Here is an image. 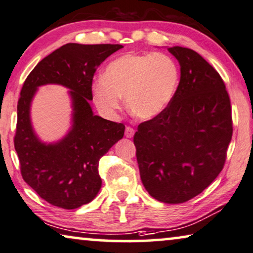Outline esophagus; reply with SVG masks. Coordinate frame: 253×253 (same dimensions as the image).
Segmentation results:
<instances>
[{"label": "esophagus", "mask_w": 253, "mask_h": 253, "mask_svg": "<svg viewBox=\"0 0 253 253\" xmlns=\"http://www.w3.org/2000/svg\"><path fill=\"white\" fill-rule=\"evenodd\" d=\"M134 133H135V130L133 129V128L129 127V126L126 127V129H125V136L126 137L131 138V137L134 136Z\"/></svg>", "instance_id": "34e87169"}]
</instances>
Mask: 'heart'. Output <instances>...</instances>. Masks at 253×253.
<instances>
[{"label":"heart","instance_id":"heart-1","mask_svg":"<svg viewBox=\"0 0 253 253\" xmlns=\"http://www.w3.org/2000/svg\"><path fill=\"white\" fill-rule=\"evenodd\" d=\"M180 72L165 52H128L106 65L103 78L92 84L95 105L115 119L125 98L127 108L140 119H152L165 111L179 86Z\"/></svg>","mask_w":253,"mask_h":253}]
</instances>
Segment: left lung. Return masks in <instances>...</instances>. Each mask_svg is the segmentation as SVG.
I'll return each mask as SVG.
<instances>
[{"label":"left lung","mask_w":253,"mask_h":253,"mask_svg":"<svg viewBox=\"0 0 253 253\" xmlns=\"http://www.w3.org/2000/svg\"><path fill=\"white\" fill-rule=\"evenodd\" d=\"M180 83L165 111L141 123L134 135L142 183L167 204L194 198L225 165L233 135L232 106L220 74L191 49L169 48Z\"/></svg>","instance_id":"8db88e82"}]
</instances>
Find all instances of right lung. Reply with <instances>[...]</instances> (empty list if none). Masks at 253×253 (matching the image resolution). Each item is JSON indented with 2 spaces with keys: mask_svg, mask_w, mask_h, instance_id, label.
I'll return each mask as SVG.
<instances>
[{
  "mask_svg": "<svg viewBox=\"0 0 253 253\" xmlns=\"http://www.w3.org/2000/svg\"><path fill=\"white\" fill-rule=\"evenodd\" d=\"M122 44L67 43L44 57L28 74L17 105L15 149L21 176L42 199L65 210L91 202L102 186L98 162L124 136L125 125L92 113L96 69ZM55 83L69 87L73 127L62 140L44 144L31 127L30 103L37 88Z\"/></svg>",
  "mask_w": 253,
  "mask_h": 253,
  "instance_id": "add662e5",
  "label": "right lung"
}]
</instances>
